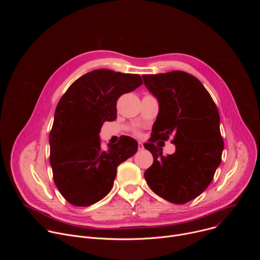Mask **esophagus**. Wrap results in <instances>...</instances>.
<instances>
[{
  "instance_id": "1",
  "label": "esophagus",
  "mask_w": 260,
  "mask_h": 260,
  "mask_svg": "<svg viewBox=\"0 0 260 260\" xmlns=\"http://www.w3.org/2000/svg\"><path fill=\"white\" fill-rule=\"evenodd\" d=\"M138 148H139V150L141 151V150L144 149V145H143L142 143H139V144H138Z\"/></svg>"
}]
</instances>
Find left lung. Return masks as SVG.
Masks as SVG:
<instances>
[{"instance_id":"left-lung-1","label":"left lung","mask_w":260,"mask_h":260,"mask_svg":"<svg viewBox=\"0 0 260 260\" xmlns=\"http://www.w3.org/2000/svg\"><path fill=\"white\" fill-rule=\"evenodd\" d=\"M142 78L159 105L152 137L144 144L153 155L144 177L160 198L185 204L209 186L221 162L224 145L218 109L201 81L188 73L172 71ZM171 135L176 151L165 157L153 143Z\"/></svg>"}]
</instances>
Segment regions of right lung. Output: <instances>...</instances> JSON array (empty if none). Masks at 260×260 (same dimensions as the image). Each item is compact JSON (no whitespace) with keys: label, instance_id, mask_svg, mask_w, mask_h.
<instances>
[{"label":"right lung","instance_id":"add662e5","mask_svg":"<svg viewBox=\"0 0 260 260\" xmlns=\"http://www.w3.org/2000/svg\"><path fill=\"white\" fill-rule=\"evenodd\" d=\"M142 84L138 74L100 69L77 79L59 100L49 135L50 165L70 204L88 207L104 199L117 167L137 152V141L126 136L104 150L99 134L105 121L116 119L118 98Z\"/></svg>","mask_w":260,"mask_h":260}]
</instances>
